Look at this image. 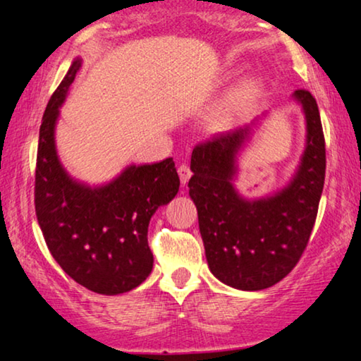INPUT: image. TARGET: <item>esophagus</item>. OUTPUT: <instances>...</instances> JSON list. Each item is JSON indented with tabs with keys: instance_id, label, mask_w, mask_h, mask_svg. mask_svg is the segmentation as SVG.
<instances>
[{
	"instance_id": "1",
	"label": "esophagus",
	"mask_w": 361,
	"mask_h": 361,
	"mask_svg": "<svg viewBox=\"0 0 361 361\" xmlns=\"http://www.w3.org/2000/svg\"><path fill=\"white\" fill-rule=\"evenodd\" d=\"M178 175H180L181 185H186V183H188V181H190V178H191L192 171L190 170V166H188V165H185V164H181V165L178 166Z\"/></svg>"
}]
</instances>
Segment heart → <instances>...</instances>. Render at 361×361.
<instances>
[{
	"mask_svg": "<svg viewBox=\"0 0 361 361\" xmlns=\"http://www.w3.org/2000/svg\"><path fill=\"white\" fill-rule=\"evenodd\" d=\"M259 89H261L259 82H256V80H251V82L246 84V87H245V92L248 94V95H255L256 92H259Z\"/></svg>",
	"mask_w": 361,
	"mask_h": 361,
	"instance_id": "obj_1",
	"label": "heart"
}]
</instances>
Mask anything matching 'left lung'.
<instances>
[{
  "label": "left lung",
  "instance_id": "left-lung-1",
  "mask_svg": "<svg viewBox=\"0 0 361 361\" xmlns=\"http://www.w3.org/2000/svg\"><path fill=\"white\" fill-rule=\"evenodd\" d=\"M306 121V144L292 180L272 195L248 199L235 186L238 154L261 118L214 134L192 149L190 196L197 209L209 269L238 290H264L297 266L308 245L326 175L321 116L308 90H295Z\"/></svg>",
  "mask_w": 361,
  "mask_h": 361
}]
</instances>
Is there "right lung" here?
Instances as JSON below:
<instances>
[{
  "label": "right lung",
  "mask_w": 361,
  "mask_h": 361,
  "mask_svg": "<svg viewBox=\"0 0 361 361\" xmlns=\"http://www.w3.org/2000/svg\"><path fill=\"white\" fill-rule=\"evenodd\" d=\"M82 60L76 58L42 118L35 169V214L55 261L90 292L120 295L152 271L150 217L180 190L173 159L128 165L116 178L90 186L60 162L55 128Z\"/></svg>",
  "instance_id": "obj_1"
}]
</instances>
